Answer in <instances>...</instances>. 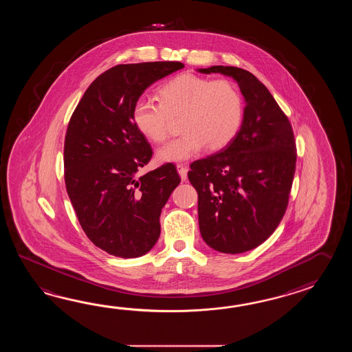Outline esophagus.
<instances>
[{"label": "esophagus", "mask_w": 352, "mask_h": 352, "mask_svg": "<svg viewBox=\"0 0 352 352\" xmlns=\"http://www.w3.org/2000/svg\"><path fill=\"white\" fill-rule=\"evenodd\" d=\"M176 167H177V171H179V177H181V179H182V181H186L187 171H188L187 166L179 164V165L176 166Z\"/></svg>", "instance_id": "obj_1"}]
</instances>
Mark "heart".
Returning <instances> with one entry per match:
<instances>
[{"mask_svg":"<svg viewBox=\"0 0 352 352\" xmlns=\"http://www.w3.org/2000/svg\"><path fill=\"white\" fill-rule=\"evenodd\" d=\"M158 99H138L132 120L137 131L153 143L165 142L173 132V120H181L184 133L157 151L160 162L184 161L205 146L223 150L238 135L244 118L239 89L226 79L179 75L160 88Z\"/></svg>","mask_w":352,"mask_h":352,"instance_id":"heart-1","label":"heart"}]
</instances>
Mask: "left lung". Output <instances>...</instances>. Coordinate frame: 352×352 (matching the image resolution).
Wrapping results in <instances>:
<instances>
[{
	"instance_id": "obj_1",
	"label": "left lung",
	"mask_w": 352,
	"mask_h": 352,
	"mask_svg": "<svg viewBox=\"0 0 352 352\" xmlns=\"http://www.w3.org/2000/svg\"><path fill=\"white\" fill-rule=\"evenodd\" d=\"M199 72L232 76L247 103L232 142L194 161L187 173L199 196L202 239L220 253L239 254L264 243L283 219L296 173V141L285 112L256 76L223 65Z\"/></svg>"
}]
</instances>
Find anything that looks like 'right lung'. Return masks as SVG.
Segmentation results:
<instances>
[{"label":"right lung","instance_id":"obj_1","mask_svg":"<svg viewBox=\"0 0 352 352\" xmlns=\"http://www.w3.org/2000/svg\"><path fill=\"white\" fill-rule=\"evenodd\" d=\"M182 67L179 61L111 67L90 84L69 120L67 195L87 236L108 254L137 258L160 238L161 210L181 179L173 164L138 175L153 152L132 112L151 84Z\"/></svg>","mask_w":352,"mask_h":352}]
</instances>
